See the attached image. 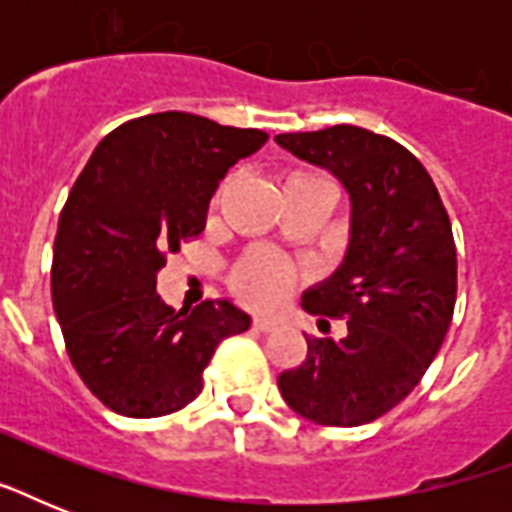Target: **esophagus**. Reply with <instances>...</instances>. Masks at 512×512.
Masks as SVG:
<instances>
[{
	"mask_svg": "<svg viewBox=\"0 0 512 512\" xmlns=\"http://www.w3.org/2000/svg\"><path fill=\"white\" fill-rule=\"evenodd\" d=\"M252 327H255L257 332H273V329H279V324L273 319H265V316H257V319L252 321Z\"/></svg>",
	"mask_w": 512,
	"mask_h": 512,
	"instance_id": "obj_1",
	"label": "esophagus"
}]
</instances>
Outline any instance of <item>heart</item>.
<instances>
[{"label": "heart", "mask_w": 512, "mask_h": 512, "mask_svg": "<svg viewBox=\"0 0 512 512\" xmlns=\"http://www.w3.org/2000/svg\"><path fill=\"white\" fill-rule=\"evenodd\" d=\"M284 191H324L332 193V185L321 172L295 167L284 177ZM233 295L255 308H271L279 305L284 297L295 289L297 271L295 265L268 249H249L233 263L228 273Z\"/></svg>", "instance_id": "heart-1"}]
</instances>
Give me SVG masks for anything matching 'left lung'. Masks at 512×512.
Returning <instances> with one entry per match:
<instances>
[{
    "instance_id": "8db88e82",
    "label": "left lung",
    "mask_w": 512,
    "mask_h": 512,
    "mask_svg": "<svg viewBox=\"0 0 512 512\" xmlns=\"http://www.w3.org/2000/svg\"><path fill=\"white\" fill-rule=\"evenodd\" d=\"M276 143L340 177L350 193L345 263L303 295L348 335L305 337L308 356L279 374L297 414L356 428L401 404L428 372L454 316L457 247L436 183L401 143L353 124L287 132Z\"/></svg>"
}]
</instances>
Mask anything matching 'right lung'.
Segmentation results:
<instances>
[{
  "instance_id": "obj_1",
  "label": "right lung",
  "mask_w": 512,
  "mask_h": 512,
  "mask_svg": "<svg viewBox=\"0 0 512 512\" xmlns=\"http://www.w3.org/2000/svg\"><path fill=\"white\" fill-rule=\"evenodd\" d=\"M268 140L183 111L108 132L60 212L52 305L71 364L124 417H164L204 388L225 337L249 329L228 300L175 311L156 295L167 255L196 239L217 183Z\"/></svg>"
}]
</instances>
